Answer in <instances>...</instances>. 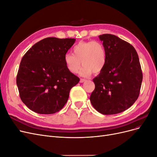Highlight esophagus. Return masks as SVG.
Listing matches in <instances>:
<instances>
[{"mask_svg":"<svg viewBox=\"0 0 157 157\" xmlns=\"http://www.w3.org/2000/svg\"><path fill=\"white\" fill-rule=\"evenodd\" d=\"M86 79H84V78H80V83H83L84 82H85L86 81Z\"/></svg>","mask_w":157,"mask_h":157,"instance_id":"obj_1","label":"esophagus"}]
</instances>
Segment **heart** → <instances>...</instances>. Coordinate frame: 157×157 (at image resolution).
<instances>
[{
    "label": "heart",
    "instance_id": "heart-1",
    "mask_svg": "<svg viewBox=\"0 0 157 157\" xmlns=\"http://www.w3.org/2000/svg\"><path fill=\"white\" fill-rule=\"evenodd\" d=\"M72 50L73 54L67 53L63 59L66 68L71 73L78 72L81 63L83 67L80 71V75L82 77H88L92 72L99 73L105 65L106 50L99 41H80L73 47Z\"/></svg>",
    "mask_w": 157,
    "mask_h": 157
}]
</instances>
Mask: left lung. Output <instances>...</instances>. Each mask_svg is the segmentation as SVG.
Returning a JSON list of instances; mask_svg holds the SVG:
<instances>
[{
	"label": "left lung",
	"instance_id": "8db88e82",
	"mask_svg": "<svg viewBox=\"0 0 157 157\" xmlns=\"http://www.w3.org/2000/svg\"><path fill=\"white\" fill-rule=\"evenodd\" d=\"M107 54L106 63L93 79L95 89L90 99L103 115L124 111L138 98L143 74L139 57L128 42L111 34L99 36Z\"/></svg>",
	"mask_w": 157,
	"mask_h": 157
}]
</instances>
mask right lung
I'll return each mask as SVG.
<instances>
[{"label":"right lung","mask_w":157,"mask_h":157,"mask_svg":"<svg viewBox=\"0 0 157 157\" xmlns=\"http://www.w3.org/2000/svg\"><path fill=\"white\" fill-rule=\"evenodd\" d=\"M75 40L46 38L23 56L16 83L21 101L31 111L54 114L67 103L71 89L80 80L66 68L63 60Z\"/></svg>","instance_id":"1"}]
</instances>
